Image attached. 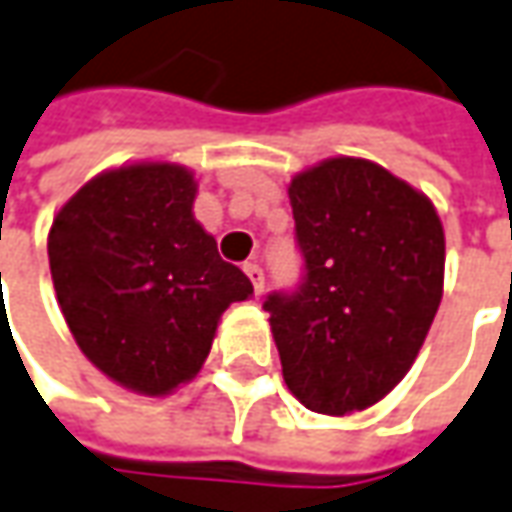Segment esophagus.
I'll return each mask as SVG.
<instances>
[{
    "mask_svg": "<svg viewBox=\"0 0 512 512\" xmlns=\"http://www.w3.org/2000/svg\"><path fill=\"white\" fill-rule=\"evenodd\" d=\"M243 271H246V277L252 280V285H255V294L260 297V294H263V285H266V280H263V269H260L257 263H243Z\"/></svg>",
    "mask_w": 512,
    "mask_h": 512,
    "instance_id": "34e87169",
    "label": "esophagus"
}]
</instances>
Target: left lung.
<instances>
[{"instance_id": "1", "label": "left lung", "mask_w": 512, "mask_h": 512, "mask_svg": "<svg viewBox=\"0 0 512 512\" xmlns=\"http://www.w3.org/2000/svg\"><path fill=\"white\" fill-rule=\"evenodd\" d=\"M288 198L305 283L263 305L285 387L319 415L364 412L429 336L446 280L443 221L423 190L361 156L300 170Z\"/></svg>"}]
</instances>
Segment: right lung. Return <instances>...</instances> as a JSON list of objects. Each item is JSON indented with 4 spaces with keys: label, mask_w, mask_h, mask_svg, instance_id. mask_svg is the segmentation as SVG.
Segmentation results:
<instances>
[{
    "label": "right lung",
    "mask_w": 512,
    "mask_h": 512,
    "mask_svg": "<svg viewBox=\"0 0 512 512\" xmlns=\"http://www.w3.org/2000/svg\"><path fill=\"white\" fill-rule=\"evenodd\" d=\"M196 173L168 159L103 170L47 235L55 297L81 353L114 384L165 398L193 381L221 316L255 291L193 215Z\"/></svg>",
    "instance_id": "right-lung-1"
}]
</instances>
